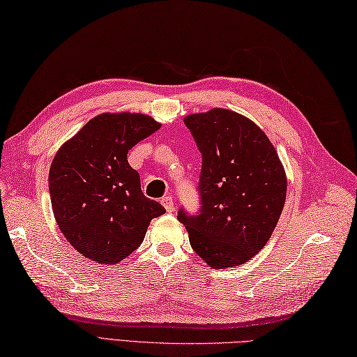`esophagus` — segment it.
Masks as SVG:
<instances>
[{"label":"esophagus","mask_w":357,"mask_h":357,"mask_svg":"<svg viewBox=\"0 0 357 357\" xmlns=\"http://www.w3.org/2000/svg\"><path fill=\"white\" fill-rule=\"evenodd\" d=\"M161 202H162V206L165 207V210L169 211V213H172V211L174 210V206H173V198H172V196H164V198L161 199Z\"/></svg>","instance_id":"1"}]
</instances>
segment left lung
<instances>
[{
    "label": "left lung",
    "instance_id": "obj_1",
    "mask_svg": "<svg viewBox=\"0 0 357 357\" xmlns=\"http://www.w3.org/2000/svg\"><path fill=\"white\" fill-rule=\"evenodd\" d=\"M202 155L199 213L178 211L195 253L213 268L244 264L267 244L282 213L287 176L253 121L227 109L184 118Z\"/></svg>",
    "mask_w": 357,
    "mask_h": 357
}]
</instances>
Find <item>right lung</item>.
<instances>
[{
	"label": "right lung",
	"mask_w": 357,
	"mask_h": 357,
	"mask_svg": "<svg viewBox=\"0 0 357 357\" xmlns=\"http://www.w3.org/2000/svg\"><path fill=\"white\" fill-rule=\"evenodd\" d=\"M161 124L142 113H101L64 142L53 158L49 192L53 215L70 245L98 264H118L146 236L161 204L141 190L127 153Z\"/></svg>",
	"instance_id": "right-lung-1"
}]
</instances>
